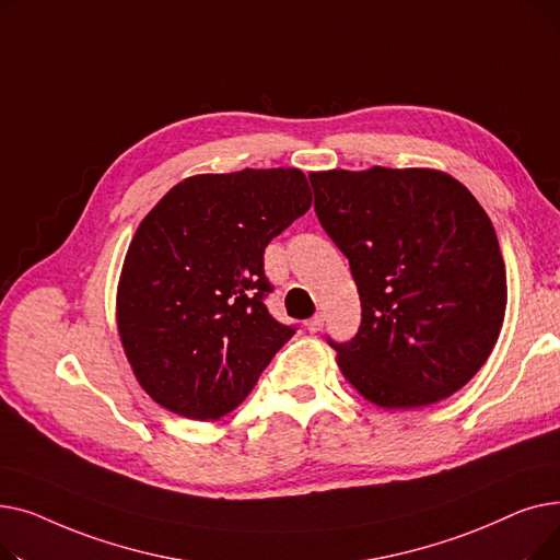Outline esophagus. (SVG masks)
<instances>
[{
    "label": "esophagus",
    "mask_w": 560,
    "mask_h": 560,
    "mask_svg": "<svg viewBox=\"0 0 560 560\" xmlns=\"http://www.w3.org/2000/svg\"><path fill=\"white\" fill-rule=\"evenodd\" d=\"M322 327H325V315H322V313L313 315V317L306 322V329H308L311 334H317Z\"/></svg>",
    "instance_id": "esophagus-1"
}]
</instances>
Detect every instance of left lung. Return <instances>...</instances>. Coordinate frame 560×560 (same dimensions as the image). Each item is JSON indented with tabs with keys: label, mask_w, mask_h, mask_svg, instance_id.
Returning a JSON list of instances; mask_svg holds the SVG:
<instances>
[{
	"label": "left lung",
	"mask_w": 560,
	"mask_h": 560,
	"mask_svg": "<svg viewBox=\"0 0 560 560\" xmlns=\"http://www.w3.org/2000/svg\"><path fill=\"white\" fill-rule=\"evenodd\" d=\"M315 213L347 256L361 327L338 368L381 408H420L460 390L488 361L506 313L497 233L454 176L374 165L308 174Z\"/></svg>",
	"instance_id": "obj_1"
}]
</instances>
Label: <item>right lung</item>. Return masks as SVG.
<instances>
[{"instance_id": "right-lung-1", "label": "right lung", "mask_w": 560, "mask_h": 560, "mask_svg": "<svg viewBox=\"0 0 560 560\" xmlns=\"http://www.w3.org/2000/svg\"><path fill=\"white\" fill-rule=\"evenodd\" d=\"M311 201L302 170L247 167L188 176L144 215L117 283V331L156 404L218 420L295 336L265 306L262 254Z\"/></svg>"}]
</instances>
